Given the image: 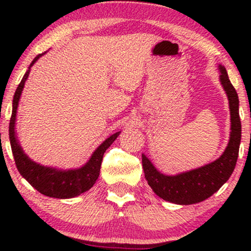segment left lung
I'll list each match as a JSON object with an SVG mask.
<instances>
[{"mask_svg":"<svg viewBox=\"0 0 251 251\" xmlns=\"http://www.w3.org/2000/svg\"><path fill=\"white\" fill-rule=\"evenodd\" d=\"M221 82L229 99L231 114V133L227 148L217 160L177 176H165L158 172L145 154H142L143 169L149 185L155 195L176 204L200 203L217 192L234 171L241 144L242 126L238 113L237 92L230 82L226 70L220 66Z\"/></svg>","mask_w":251,"mask_h":251,"instance_id":"8db88e82","label":"left lung"}]
</instances>
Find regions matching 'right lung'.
Returning <instances> with one entry per match:
<instances>
[{"instance_id": "obj_1", "label": "right lung", "mask_w": 251, "mask_h": 251, "mask_svg": "<svg viewBox=\"0 0 251 251\" xmlns=\"http://www.w3.org/2000/svg\"><path fill=\"white\" fill-rule=\"evenodd\" d=\"M43 54V53H42ZM42 54H39L33 62L30 63L29 68L25 72L22 77L21 82L17 86L15 96L13 100V112H11L10 123H9V139L13 151L14 159H15L16 168L22 177L27 179L28 183L36 189L40 194L54 198H72L75 196L87 191L94 185L100 174L101 168L102 157L105 151L107 150L111 144L117 139L120 132L112 134L111 137L103 142L98 148L94 153L92 154L91 159L85 166L77 170H70V171H60V170L45 168L40 164L34 163L30 160L22 151L21 146L19 145L15 135V119H16V109L19 105L20 97H21L22 89H24L25 82L29 75L30 67L34 62L39 59Z\"/></svg>"}]
</instances>
